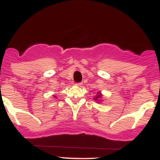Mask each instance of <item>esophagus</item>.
Listing matches in <instances>:
<instances>
[{
  "instance_id": "esophagus-1",
  "label": "esophagus",
  "mask_w": 160,
  "mask_h": 160,
  "mask_svg": "<svg viewBox=\"0 0 160 160\" xmlns=\"http://www.w3.org/2000/svg\"><path fill=\"white\" fill-rule=\"evenodd\" d=\"M76 85H77V86H81V85H82V82H79V83H76Z\"/></svg>"
}]
</instances>
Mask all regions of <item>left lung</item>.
Returning a JSON list of instances; mask_svg holds the SVG:
<instances>
[{"mask_svg": "<svg viewBox=\"0 0 160 160\" xmlns=\"http://www.w3.org/2000/svg\"><path fill=\"white\" fill-rule=\"evenodd\" d=\"M101 97V94H98V95H97V97H96L95 98H94V99H95V100H97V99H98V98H100V97Z\"/></svg>", "mask_w": 160, "mask_h": 160, "instance_id": "left-lung-1", "label": "left lung"}]
</instances>
